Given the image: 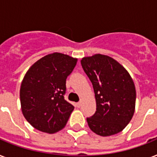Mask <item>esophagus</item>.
I'll return each instance as SVG.
<instances>
[{
  "mask_svg": "<svg viewBox=\"0 0 157 157\" xmlns=\"http://www.w3.org/2000/svg\"><path fill=\"white\" fill-rule=\"evenodd\" d=\"M81 105H82V102H81H81H79V103H76V106H77L78 107H81Z\"/></svg>",
  "mask_w": 157,
  "mask_h": 157,
  "instance_id": "34e87169",
  "label": "esophagus"
}]
</instances>
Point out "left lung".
Returning a JSON list of instances; mask_svg holds the SVG:
<instances>
[{"label": "left lung", "instance_id": "left-lung-1", "mask_svg": "<svg viewBox=\"0 0 157 157\" xmlns=\"http://www.w3.org/2000/svg\"><path fill=\"white\" fill-rule=\"evenodd\" d=\"M81 63L95 94L96 112L86 119L90 129L103 137L122 131L135 110L136 90L132 77L121 64L104 54L84 57Z\"/></svg>", "mask_w": 157, "mask_h": 157}]
</instances>
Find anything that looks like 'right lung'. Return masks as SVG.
Wrapping results in <instances>:
<instances>
[{
  "label": "right lung",
  "mask_w": 157,
  "mask_h": 157,
  "mask_svg": "<svg viewBox=\"0 0 157 157\" xmlns=\"http://www.w3.org/2000/svg\"><path fill=\"white\" fill-rule=\"evenodd\" d=\"M76 63V58L53 53L37 60L26 72L20 87L21 109L35 129L54 134L66 125L74 110L64 99L66 79Z\"/></svg>",
  "instance_id": "right-lung-1"
}]
</instances>
